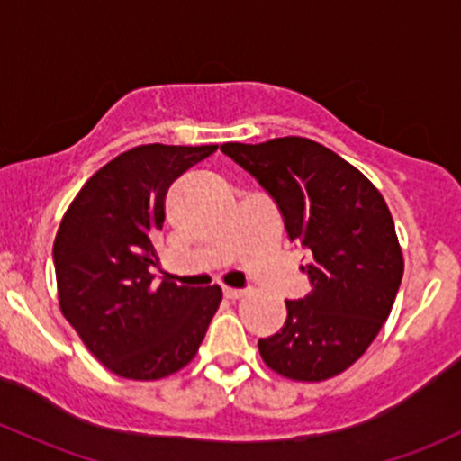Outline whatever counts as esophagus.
<instances>
[{
    "mask_svg": "<svg viewBox=\"0 0 461 461\" xmlns=\"http://www.w3.org/2000/svg\"><path fill=\"white\" fill-rule=\"evenodd\" d=\"M222 295H225V300L236 302L245 295V291H240V288H222Z\"/></svg>",
    "mask_w": 461,
    "mask_h": 461,
    "instance_id": "obj_1",
    "label": "esophagus"
}]
</instances>
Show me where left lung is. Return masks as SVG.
<instances>
[{"label":"left lung","mask_w":461,"mask_h":461,"mask_svg":"<svg viewBox=\"0 0 461 461\" xmlns=\"http://www.w3.org/2000/svg\"><path fill=\"white\" fill-rule=\"evenodd\" d=\"M276 201L291 242L308 251L311 293L286 300V321L260 339L262 361L293 381H326L370 348L402 280L387 203L354 166L306 138L222 144Z\"/></svg>","instance_id":"1"}]
</instances>
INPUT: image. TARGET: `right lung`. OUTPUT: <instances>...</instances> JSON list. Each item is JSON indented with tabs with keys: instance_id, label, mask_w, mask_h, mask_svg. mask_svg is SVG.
I'll return each mask as SVG.
<instances>
[{
	"instance_id": "1",
	"label": "right lung",
	"mask_w": 461,
	"mask_h": 461,
	"mask_svg": "<svg viewBox=\"0 0 461 461\" xmlns=\"http://www.w3.org/2000/svg\"><path fill=\"white\" fill-rule=\"evenodd\" d=\"M216 146L149 144L100 168L60 221L54 240L59 302L107 370L155 381L188 366L221 304V288L153 285L155 239L170 184Z\"/></svg>"
}]
</instances>
